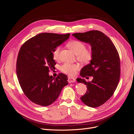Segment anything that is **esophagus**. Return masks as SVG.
<instances>
[{
    "label": "esophagus",
    "mask_w": 134,
    "mask_h": 134,
    "mask_svg": "<svg viewBox=\"0 0 134 134\" xmlns=\"http://www.w3.org/2000/svg\"><path fill=\"white\" fill-rule=\"evenodd\" d=\"M68 81L69 83H72L74 82L75 81V79L73 78H71V77H68Z\"/></svg>",
    "instance_id": "esophagus-1"
}]
</instances>
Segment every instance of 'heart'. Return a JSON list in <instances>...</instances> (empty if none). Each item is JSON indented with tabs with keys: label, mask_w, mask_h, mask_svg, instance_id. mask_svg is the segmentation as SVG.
<instances>
[{
	"label": "heart",
	"mask_w": 134,
	"mask_h": 134,
	"mask_svg": "<svg viewBox=\"0 0 134 134\" xmlns=\"http://www.w3.org/2000/svg\"><path fill=\"white\" fill-rule=\"evenodd\" d=\"M69 48L77 56V59L83 63H87L92 58V52L90 49H86V46L82 42L74 40L69 42L67 44ZM61 47H57L53 52V57L55 60L59 59ZM79 69V66L66 62L61 67V71L69 75L74 76Z\"/></svg>",
	"instance_id": "heart-1"
}]
</instances>
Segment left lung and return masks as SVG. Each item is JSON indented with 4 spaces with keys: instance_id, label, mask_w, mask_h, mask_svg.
<instances>
[{
    "instance_id": "8db88e82",
    "label": "left lung",
    "mask_w": 134,
    "mask_h": 134,
    "mask_svg": "<svg viewBox=\"0 0 134 134\" xmlns=\"http://www.w3.org/2000/svg\"><path fill=\"white\" fill-rule=\"evenodd\" d=\"M72 35L79 41L89 44L92 52L90 63L82 67L80 74L83 78L92 76V80L87 82L84 79H76L87 87L81 100L88 107H98L110 99L118 85L121 73L119 54L111 40L100 31Z\"/></svg>"
}]
</instances>
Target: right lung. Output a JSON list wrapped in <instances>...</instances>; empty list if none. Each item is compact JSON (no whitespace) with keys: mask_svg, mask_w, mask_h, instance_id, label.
<instances>
[{"mask_svg":"<svg viewBox=\"0 0 134 134\" xmlns=\"http://www.w3.org/2000/svg\"><path fill=\"white\" fill-rule=\"evenodd\" d=\"M69 36V34L41 33L21 47L17 60V78L24 93L34 103L48 106L57 99L63 87L68 85L67 75L60 73L53 78L49 72L56 65L53 51Z\"/></svg>","mask_w":134,"mask_h":134,"instance_id":"right-lung-1","label":"right lung"}]
</instances>
